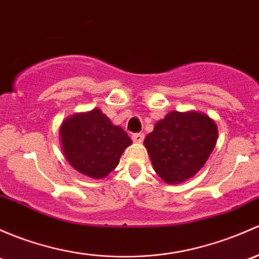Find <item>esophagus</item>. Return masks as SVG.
I'll return each mask as SVG.
<instances>
[{
    "label": "esophagus",
    "instance_id": "obj_1",
    "mask_svg": "<svg viewBox=\"0 0 259 259\" xmlns=\"http://www.w3.org/2000/svg\"><path fill=\"white\" fill-rule=\"evenodd\" d=\"M132 139L134 143L140 144V143H143V140H144V134L143 133H135V134L132 135Z\"/></svg>",
    "mask_w": 259,
    "mask_h": 259
}]
</instances>
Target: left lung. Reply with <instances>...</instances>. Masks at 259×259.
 <instances>
[{
    "label": "left lung",
    "instance_id": "8db88e82",
    "mask_svg": "<svg viewBox=\"0 0 259 259\" xmlns=\"http://www.w3.org/2000/svg\"><path fill=\"white\" fill-rule=\"evenodd\" d=\"M219 130L213 119L196 110L170 111L144 140L152 167L166 184L194 178L216 146Z\"/></svg>",
    "mask_w": 259,
    "mask_h": 259
}]
</instances>
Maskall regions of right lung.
Masks as SVG:
<instances>
[{
  "label": "right lung",
  "mask_w": 259,
  "mask_h": 259,
  "mask_svg": "<svg viewBox=\"0 0 259 259\" xmlns=\"http://www.w3.org/2000/svg\"><path fill=\"white\" fill-rule=\"evenodd\" d=\"M59 141L69 165L97 180L104 179L118 166L121 154L133 143L124 129L98 108L64 119Z\"/></svg>",
  "instance_id": "obj_1"
}]
</instances>
